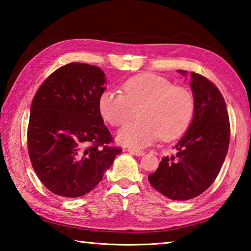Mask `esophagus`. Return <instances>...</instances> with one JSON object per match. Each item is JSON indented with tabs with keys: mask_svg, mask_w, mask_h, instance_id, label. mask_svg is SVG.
I'll return each instance as SVG.
<instances>
[{
	"mask_svg": "<svg viewBox=\"0 0 251 251\" xmlns=\"http://www.w3.org/2000/svg\"><path fill=\"white\" fill-rule=\"evenodd\" d=\"M127 151H128V152H130V154H133V155H135V156H143L144 154H145V152H144L143 151L131 150V148H129V150H127Z\"/></svg>",
	"mask_w": 251,
	"mask_h": 251,
	"instance_id": "34e87169",
	"label": "esophagus"
}]
</instances>
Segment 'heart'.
<instances>
[{
  "label": "heart",
  "mask_w": 251,
  "mask_h": 251,
  "mask_svg": "<svg viewBox=\"0 0 251 251\" xmlns=\"http://www.w3.org/2000/svg\"><path fill=\"white\" fill-rule=\"evenodd\" d=\"M123 93L105 91L99 100L101 117L120 127L136 116L141 120L118 131L117 141L131 148L147 147L158 141H173L192 122L195 101L188 90L151 73L133 76L123 84Z\"/></svg>",
  "instance_id": "1"
}]
</instances>
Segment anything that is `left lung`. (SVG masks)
Returning a JSON list of instances; mask_svg holds the SVG:
<instances>
[{
	"label": "left lung",
	"instance_id": "1",
	"mask_svg": "<svg viewBox=\"0 0 251 251\" xmlns=\"http://www.w3.org/2000/svg\"><path fill=\"white\" fill-rule=\"evenodd\" d=\"M190 76L195 100L192 124L177 143L176 154L163 157L157 171L148 176L151 185L173 201H188L209 188L223 166L230 139L222 93L205 76L194 72Z\"/></svg>",
	"mask_w": 251,
	"mask_h": 251
}]
</instances>
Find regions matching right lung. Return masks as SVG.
Segmentation results:
<instances>
[{
  "mask_svg": "<svg viewBox=\"0 0 251 251\" xmlns=\"http://www.w3.org/2000/svg\"><path fill=\"white\" fill-rule=\"evenodd\" d=\"M100 67L70 63L46 78L32 100L27 148L43 185L67 198L90 193L122 148L101 118L99 100L105 88Z\"/></svg>",
  "mask_w": 251,
  "mask_h": 251,
  "instance_id": "right-lung-1",
  "label": "right lung"
}]
</instances>
